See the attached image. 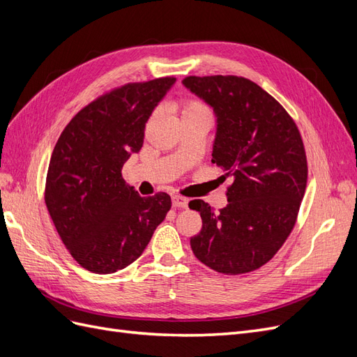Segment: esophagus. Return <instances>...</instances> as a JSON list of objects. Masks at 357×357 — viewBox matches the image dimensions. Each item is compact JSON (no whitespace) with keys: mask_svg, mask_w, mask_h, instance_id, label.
I'll return each instance as SVG.
<instances>
[{"mask_svg":"<svg viewBox=\"0 0 357 357\" xmlns=\"http://www.w3.org/2000/svg\"><path fill=\"white\" fill-rule=\"evenodd\" d=\"M189 204L188 198H183V197H172V207L176 208H186Z\"/></svg>","mask_w":357,"mask_h":357,"instance_id":"obj_1","label":"esophagus"}]
</instances>
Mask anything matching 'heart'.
<instances>
[{"label":"heart","mask_w":357,"mask_h":357,"mask_svg":"<svg viewBox=\"0 0 357 357\" xmlns=\"http://www.w3.org/2000/svg\"><path fill=\"white\" fill-rule=\"evenodd\" d=\"M186 116H207L210 117L208 109L205 107L202 102L190 100L183 102L180 107V117H186Z\"/></svg>","instance_id":"b5f03b06"}]
</instances>
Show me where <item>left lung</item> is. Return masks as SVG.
Instances as JSON below:
<instances>
[{"mask_svg":"<svg viewBox=\"0 0 357 357\" xmlns=\"http://www.w3.org/2000/svg\"><path fill=\"white\" fill-rule=\"evenodd\" d=\"M181 83L213 109L211 162L232 177L219 213L201 199L189 202L202 219L192 252L222 274L255 271L295 226L308 172L301 134L283 107L244 77L190 75Z\"/></svg>","mask_w":357,"mask_h":357,"instance_id":"1","label":"left lung"}]
</instances>
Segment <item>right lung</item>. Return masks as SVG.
Masks as SVG:
<instances>
[{
  "mask_svg": "<svg viewBox=\"0 0 357 357\" xmlns=\"http://www.w3.org/2000/svg\"><path fill=\"white\" fill-rule=\"evenodd\" d=\"M176 83H128L86 105L63 129L49 162L45 201L70 255L95 274L131 265L171 208L164 192L143 198L122 177L156 105Z\"/></svg>",
  "mask_w": 357,
  "mask_h": 357,
  "instance_id": "obj_1",
  "label": "right lung"
}]
</instances>
